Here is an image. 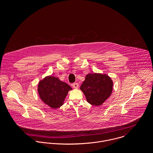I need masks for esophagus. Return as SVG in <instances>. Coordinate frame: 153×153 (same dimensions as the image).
<instances>
[{"label": "esophagus", "mask_w": 153, "mask_h": 153, "mask_svg": "<svg viewBox=\"0 0 153 153\" xmlns=\"http://www.w3.org/2000/svg\"><path fill=\"white\" fill-rule=\"evenodd\" d=\"M72 87H73L74 88H75V89H77L78 87H79V84L78 83H74L72 84Z\"/></svg>", "instance_id": "1"}]
</instances>
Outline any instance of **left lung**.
Instances as JSON below:
<instances>
[{"instance_id":"obj_1","label":"left lung","mask_w":153,"mask_h":153,"mask_svg":"<svg viewBox=\"0 0 153 153\" xmlns=\"http://www.w3.org/2000/svg\"><path fill=\"white\" fill-rule=\"evenodd\" d=\"M113 82L106 74H88L80 89L88 102L95 106L102 105L111 95Z\"/></svg>"}]
</instances>
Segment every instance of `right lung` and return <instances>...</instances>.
<instances>
[{
	"mask_svg": "<svg viewBox=\"0 0 153 153\" xmlns=\"http://www.w3.org/2000/svg\"><path fill=\"white\" fill-rule=\"evenodd\" d=\"M71 89L69 85L58 78L48 76L39 82L38 91L44 102L56 109L63 105L68 91Z\"/></svg>",
	"mask_w": 153,
	"mask_h": 153,
	"instance_id": "1",
	"label": "right lung"
}]
</instances>
